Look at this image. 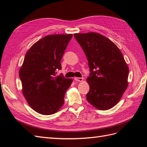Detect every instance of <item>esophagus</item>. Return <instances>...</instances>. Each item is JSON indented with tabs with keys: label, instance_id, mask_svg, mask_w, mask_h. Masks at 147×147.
Wrapping results in <instances>:
<instances>
[{
	"label": "esophagus",
	"instance_id": "esophagus-1",
	"mask_svg": "<svg viewBox=\"0 0 147 147\" xmlns=\"http://www.w3.org/2000/svg\"><path fill=\"white\" fill-rule=\"evenodd\" d=\"M74 80L76 81H79V82H82V81H83V78L76 77V78H74Z\"/></svg>",
	"mask_w": 147,
	"mask_h": 147
}]
</instances>
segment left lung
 Returning a JSON list of instances; mask_svg holds the SVG:
<instances>
[{
	"instance_id": "left-lung-1",
	"label": "left lung",
	"mask_w": 147,
	"mask_h": 147,
	"mask_svg": "<svg viewBox=\"0 0 147 147\" xmlns=\"http://www.w3.org/2000/svg\"><path fill=\"white\" fill-rule=\"evenodd\" d=\"M90 68V86L86 99L99 110H108L117 104L128 87L129 67L122 52L111 40L99 33H75Z\"/></svg>"
}]
</instances>
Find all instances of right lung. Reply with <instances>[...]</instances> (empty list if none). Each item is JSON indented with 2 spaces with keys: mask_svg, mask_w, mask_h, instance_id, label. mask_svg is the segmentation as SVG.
<instances>
[{
  "mask_svg": "<svg viewBox=\"0 0 147 147\" xmlns=\"http://www.w3.org/2000/svg\"><path fill=\"white\" fill-rule=\"evenodd\" d=\"M72 34L42 38L29 49L19 70L22 92L29 106L42 115L58 112L64 104L72 79L56 76L61 60Z\"/></svg>",
  "mask_w": 147,
  "mask_h": 147,
  "instance_id": "obj_1",
  "label": "right lung"
}]
</instances>
